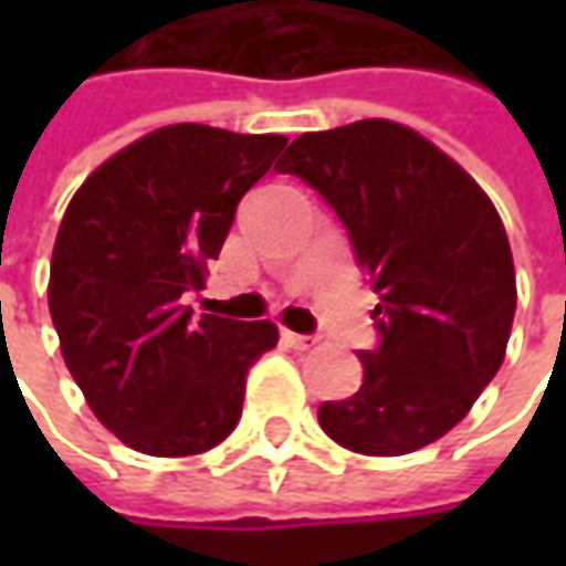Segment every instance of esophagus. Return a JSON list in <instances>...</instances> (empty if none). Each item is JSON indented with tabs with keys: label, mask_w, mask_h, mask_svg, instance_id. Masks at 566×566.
Masks as SVG:
<instances>
[{
	"label": "esophagus",
	"mask_w": 566,
	"mask_h": 566,
	"mask_svg": "<svg viewBox=\"0 0 566 566\" xmlns=\"http://www.w3.org/2000/svg\"><path fill=\"white\" fill-rule=\"evenodd\" d=\"M280 337H283V343H286V346H293V349H312V346L317 343L315 337H305V334H293V331H283Z\"/></svg>",
	"instance_id": "34e87169"
}]
</instances>
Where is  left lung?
I'll list each match as a JSON object with an SVG mask.
<instances>
[{
    "instance_id": "1",
    "label": "left lung",
    "mask_w": 566,
    "mask_h": 566,
    "mask_svg": "<svg viewBox=\"0 0 566 566\" xmlns=\"http://www.w3.org/2000/svg\"><path fill=\"white\" fill-rule=\"evenodd\" d=\"M276 169L334 207L378 293L380 343L359 353L365 380L321 402V428L365 457L444 438L497 375L516 312L511 242L489 195L387 119L298 135Z\"/></svg>"
}]
</instances>
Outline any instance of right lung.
Here are the masks:
<instances>
[{"label":"right lung","instance_id":"1","mask_svg":"<svg viewBox=\"0 0 566 566\" xmlns=\"http://www.w3.org/2000/svg\"><path fill=\"white\" fill-rule=\"evenodd\" d=\"M283 135L166 125L97 166L62 217L50 315L87 406L122 444L191 457L239 424L245 375L276 346L271 321H191L235 207Z\"/></svg>","mask_w":566,"mask_h":566}]
</instances>
